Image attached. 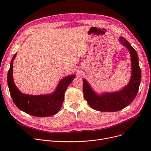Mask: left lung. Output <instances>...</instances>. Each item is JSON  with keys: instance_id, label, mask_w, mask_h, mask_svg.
Wrapping results in <instances>:
<instances>
[{"instance_id": "1", "label": "left lung", "mask_w": 151, "mask_h": 151, "mask_svg": "<svg viewBox=\"0 0 151 151\" xmlns=\"http://www.w3.org/2000/svg\"><path fill=\"white\" fill-rule=\"evenodd\" d=\"M119 41L128 49L130 54L132 75L129 83L118 91L99 94L83 79L85 100L92 109L99 111L115 112L122 109L133 101L139 89L141 75L137 52L124 37H120Z\"/></svg>"}]
</instances>
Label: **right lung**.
<instances>
[{"mask_svg":"<svg viewBox=\"0 0 151 151\" xmlns=\"http://www.w3.org/2000/svg\"><path fill=\"white\" fill-rule=\"evenodd\" d=\"M17 54L13 56L7 76L8 86L16 106L24 113L35 117H50L58 113L64 100L65 92L75 78V75L62 79L51 93L39 96L23 93L16 86L13 77V62Z\"/></svg>","mask_w":151,"mask_h":151,"instance_id":"obj_1","label":"right lung"}]
</instances>
